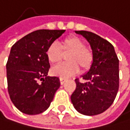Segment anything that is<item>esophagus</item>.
Instances as JSON below:
<instances>
[{"mask_svg": "<svg viewBox=\"0 0 130 130\" xmlns=\"http://www.w3.org/2000/svg\"><path fill=\"white\" fill-rule=\"evenodd\" d=\"M60 81H61V84H64V82L66 81V80L64 79V78H60Z\"/></svg>", "mask_w": 130, "mask_h": 130, "instance_id": "34e87169", "label": "esophagus"}]
</instances>
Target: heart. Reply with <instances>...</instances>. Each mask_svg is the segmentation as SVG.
Listing matches in <instances>:
<instances>
[{
    "label": "heart",
    "mask_w": 130,
    "mask_h": 130,
    "mask_svg": "<svg viewBox=\"0 0 130 130\" xmlns=\"http://www.w3.org/2000/svg\"><path fill=\"white\" fill-rule=\"evenodd\" d=\"M68 53L69 54L66 57L68 63L54 66L51 69V73L54 75L61 78H68L77 73L79 68L82 71H85L91 66L92 54L85 48L84 42L78 37H67L61 42L60 46L55 42L51 43L46 51L47 59L52 64L59 62L62 59L63 54Z\"/></svg>",
    "instance_id": "1"
}]
</instances>
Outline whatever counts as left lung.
<instances>
[{
  "mask_svg": "<svg viewBox=\"0 0 130 130\" xmlns=\"http://www.w3.org/2000/svg\"><path fill=\"white\" fill-rule=\"evenodd\" d=\"M84 37L92 50L89 70L81 76L84 83L76 79V88L71 101L79 113L100 115L113 103L119 87V61L114 46L108 41L87 30H76Z\"/></svg>",
  "mask_w": 130,
  "mask_h": 130,
  "instance_id": "8db88e82",
  "label": "left lung"
}]
</instances>
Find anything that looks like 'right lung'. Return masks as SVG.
<instances>
[{
  "label": "right lung",
  "instance_id": "1",
  "mask_svg": "<svg viewBox=\"0 0 130 130\" xmlns=\"http://www.w3.org/2000/svg\"><path fill=\"white\" fill-rule=\"evenodd\" d=\"M66 31L38 30L12 46L6 64L8 94L15 107L22 113L34 115L48 109L60 80L49 76L47 47Z\"/></svg>",
  "mask_w": 130,
  "mask_h": 130
}]
</instances>
